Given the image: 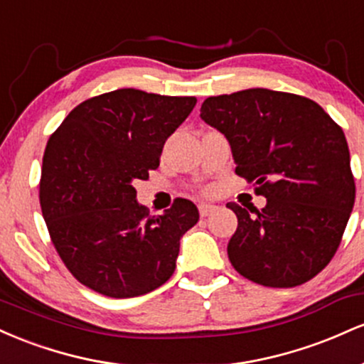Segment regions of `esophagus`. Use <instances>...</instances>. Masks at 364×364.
Here are the masks:
<instances>
[{
    "label": "esophagus",
    "mask_w": 364,
    "mask_h": 364,
    "mask_svg": "<svg viewBox=\"0 0 364 364\" xmlns=\"http://www.w3.org/2000/svg\"><path fill=\"white\" fill-rule=\"evenodd\" d=\"M215 205H210V203H200L198 205V212H200V215L202 217H207V215H210L212 212H215Z\"/></svg>",
    "instance_id": "obj_1"
}]
</instances>
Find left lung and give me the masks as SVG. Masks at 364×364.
<instances>
[{
  "label": "left lung",
  "instance_id": "8db88e82",
  "mask_svg": "<svg viewBox=\"0 0 364 364\" xmlns=\"http://www.w3.org/2000/svg\"><path fill=\"white\" fill-rule=\"evenodd\" d=\"M200 116L224 133L236 174L267 198L235 202L232 267L267 287H294L321 272L339 248L356 198L344 132L303 95L248 89L203 101Z\"/></svg>",
  "mask_w": 364,
  "mask_h": 364
}]
</instances>
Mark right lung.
<instances>
[{
    "instance_id": "right-lung-1",
    "label": "right lung",
    "mask_w": 364,
    "mask_h": 364,
    "mask_svg": "<svg viewBox=\"0 0 364 364\" xmlns=\"http://www.w3.org/2000/svg\"><path fill=\"white\" fill-rule=\"evenodd\" d=\"M195 97L118 89L78 104L49 136L39 202L49 236L78 282L109 298L157 289L176 269L198 208L176 198L162 215L139 205L136 179L159 168Z\"/></svg>"
}]
</instances>
